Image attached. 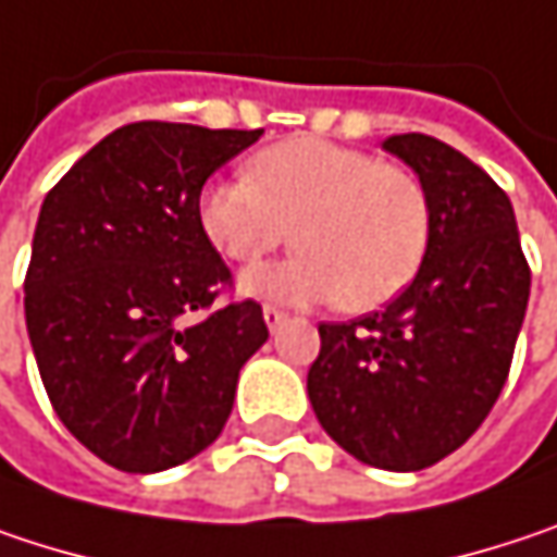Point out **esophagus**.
Returning <instances> with one entry per match:
<instances>
[{
    "mask_svg": "<svg viewBox=\"0 0 557 557\" xmlns=\"http://www.w3.org/2000/svg\"><path fill=\"white\" fill-rule=\"evenodd\" d=\"M264 325L271 331H280L286 325V312L277 309V306H264Z\"/></svg>",
    "mask_w": 557,
    "mask_h": 557,
    "instance_id": "obj_1",
    "label": "esophagus"
}]
</instances>
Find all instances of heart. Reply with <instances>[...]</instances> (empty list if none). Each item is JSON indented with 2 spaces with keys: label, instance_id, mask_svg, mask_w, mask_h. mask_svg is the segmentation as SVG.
I'll return each instance as SVG.
<instances>
[{
  "label": "heart",
  "instance_id": "b5f03b06",
  "mask_svg": "<svg viewBox=\"0 0 557 557\" xmlns=\"http://www.w3.org/2000/svg\"><path fill=\"white\" fill-rule=\"evenodd\" d=\"M248 177H216L197 220L216 251L258 264L293 238L299 251L251 271L242 289L280 302L367 312L418 277L430 248V197L418 175L322 136H293L248 159Z\"/></svg>",
  "mask_w": 557,
  "mask_h": 557
}]
</instances>
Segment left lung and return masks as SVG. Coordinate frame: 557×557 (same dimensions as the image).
<instances>
[{
  "mask_svg": "<svg viewBox=\"0 0 557 557\" xmlns=\"http://www.w3.org/2000/svg\"><path fill=\"white\" fill-rule=\"evenodd\" d=\"M430 197L418 277L382 312L319 325L309 401L354 459L418 472L459 449L494 408L530 302L510 197L459 149L398 133L382 143Z\"/></svg>",
  "mask_w": 557,
  "mask_h": 557,
  "instance_id": "1",
  "label": "left lung"
}]
</instances>
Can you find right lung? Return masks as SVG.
Segmentation results:
<instances>
[{
  "mask_svg": "<svg viewBox=\"0 0 557 557\" xmlns=\"http://www.w3.org/2000/svg\"><path fill=\"white\" fill-rule=\"evenodd\" d=\"M264 129L139 121L108 133L44 197L25 277L50 405L121 472H162L226 428L238 370L268 341L255 299L207 319L232 283L197 197Z\"/></svg>",
  "mask_w": 557,
  "mask_h": 557,
  "instance_id": "add662e5",
  "label": "right lung"
}]
</instances>
